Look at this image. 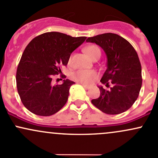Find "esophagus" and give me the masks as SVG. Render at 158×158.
I'll return each instance as SVG.
<instances>
[{
	"instance_id": "esophagus-1",
	"label": "esophagus",
	"mask_w": 158,
	"mask_h": 158,
	"mask_svg": "<svg viewBox=\"0 0 158 158\" xmlns=\"http://www.w3.org/2000/svg\"><path fill=\"white\" fill-rule=\"evenodd\" d=\"M82 86H84V87L86 89H90V86H86V85H85V84H82Z\"/></svg>"
}]
</instances>
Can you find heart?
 Wrapping results in <instances>:
<instances>
[{
	"mask_svg": "<svg viewBox=\"0 0 158 158\" xmlns=\"http://www.w3.org/2000/svg\"><path fill=\"white\" fill-rule=\"evenodd\" d=\"M84 51L89 58L93 59L97 55H101L100 50L95 45H89L84 49ZM73 79L83 84H90L97 77V74L93 70H78L72 75Z\"/></svg>",
	"mask_w": 158,
	"mask_h": 158,
	"instance_id": "obj_1",
	"label": "heart"
}]
</instances>
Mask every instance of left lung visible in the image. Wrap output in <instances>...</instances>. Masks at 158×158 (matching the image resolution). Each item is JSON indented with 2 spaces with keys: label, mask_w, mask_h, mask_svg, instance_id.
Returning <instances> with one entry per match:
<instances>
[{
  "label": "left lung",
  "mask_w": 158,
  "mask_h": 158,
  "mask_svg": "<svg viewBox=\"0 0 158 158\" xmlns=\"http://www.w3.org/2000/svg\"><path fill=\"white\" fill-rule=\"evenodd\" d=\"M86 42L99 46L106 55V70L101 82L112 84L109 90L99 86L100 96L91 101L102 112L118 114L131 108L142 87V67L137 52L118 35L105 33L88 38Z\"/></svg>",
  "instance_id": "8db88e82"
}]
</instances>
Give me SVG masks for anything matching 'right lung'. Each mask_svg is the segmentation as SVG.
<instances>
[{
    "instance_id": "obj_1",
    "label": "right lung",
    "mask_w": 158,
    "mask_h": 158,
    "mask_svg": "<svg viewBox=\"0 0 158 158\" xmlns=\"http://www.w3.org/2000/svg\"><path fill=\"white\" fill-rule=\"evenodd\" d=\"M86 37H74L52 31L36 37L25 49L16 71V86L22 102L28 111L50 116L65 105L69 89L75 84L69 79L52 85V76L62 73L71 54L85 41Z\"/></svg>"
}]
</instances>
